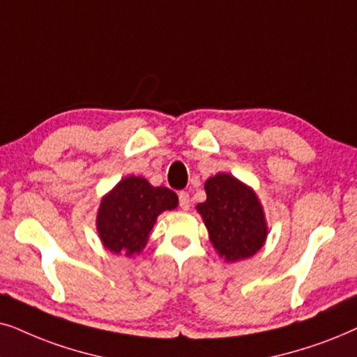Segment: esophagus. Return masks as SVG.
Masks as SVG:
<instances>
[{
    "instance_id": "34e87169",
    "label": "esophagus",
    "mask_w": 357,
    "mask_h": 357,
    "mask_svg": "<svg viewBox=\"0 0 357 357\" xmlns=\"http://www.w3.org/2000/svg\"><path fill=\"white\" fill-rule=\"evenodd\" d=\"M179 207H181L183 211H189V207H191V197H189V194L186 191L179 192Z\"/></svg>"
}]
</instances>
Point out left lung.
<instances>
[{
  "label": "left lung",
  "instance_id": "left-lung-1",
  "mask_svg": "<svg viewBox=\"0 0 357 357\" xmlns=\"http://www.w3.org/2000/svg\"><path fill=\"white\" fill-rule=\"evenodd\" d=\"M204 189L207 199L196 211L218 256L236 263L258 253L268 238V222L255 189L228 173L208 178Z\"/></svg>",
  "mask_w": 357,
  "mask_h": 357
}]
</instances>
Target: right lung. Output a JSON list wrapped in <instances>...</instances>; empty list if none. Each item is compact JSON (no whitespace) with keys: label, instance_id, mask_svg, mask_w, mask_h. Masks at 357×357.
<instances>
[{"label":"right lung","instance_id":"obj_1","mask_svg":"<svg viewBox=\"0 0 357 357\" xmlns=\"http://www.w3.org/2000/svg\"><path fill=\"white\" fill-rule=\"evenodd\" d=\"M178 207L176 192L151 186L142 176H127L104 194L96 215L102 246L114 255L142 253L160 213Z\"/></svg>","mask_w":357,"mask_h":357}]
</instances>
